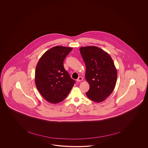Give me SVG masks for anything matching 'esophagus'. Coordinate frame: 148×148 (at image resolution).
<instances>
[{"label": "esophagus", "mask_w": 148, "mask_h": 148, "mask_svg": "<svg viewBox=\"0 0 148 148\" xmlns=\"http://www.w3.org/2000/svg\"><path fill=\"white\" fill-rule=\"evenodd\" d=\"M82 80H83V78H82V77L80 76V77H78V79H77V82H80Z\"/></svg>", "instance_id": "1"}]
</instances>
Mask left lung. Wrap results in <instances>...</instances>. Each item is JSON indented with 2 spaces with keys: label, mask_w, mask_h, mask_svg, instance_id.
Returning a JSON list of instances; mask_svg holds the SVG:
<instances>
[{
  "label": "left lung",
  "mask_w": 148,
  "mask_h": 148,
  "mask_svg": "<svg viewBox=\"0 0 148 148\" xmlns=\"http://www.w3.org/2000/svg\"><path fill=\"white\" fill-rule=\"evenodd\" d=\"M81 55L85 63V79L90 85L86 95L92 101H104L115 88L117 71L111 56L95 46L82 47Z\"/></svg>",
  "instance_id": "left-lung-1"
}]
</instances>
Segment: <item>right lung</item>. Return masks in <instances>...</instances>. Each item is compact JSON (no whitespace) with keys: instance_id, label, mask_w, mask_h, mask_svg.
<instances>
[{"instance_id":"obj_1","label":"right lung","mask_w":148,"mask_h":148,"mask_svg":"<svg viewBox=\"0 0 148 148\" xmlns=\"http://www.w3.org/2000/svg\"><path fill=\"white\" fill-rule=\"evenodd\" d=\"M73 48L56 46L43 54L36 66V87L50 103H58L67 97L75 81L64 69V58Z\"/></svg>"}]
</instances>
